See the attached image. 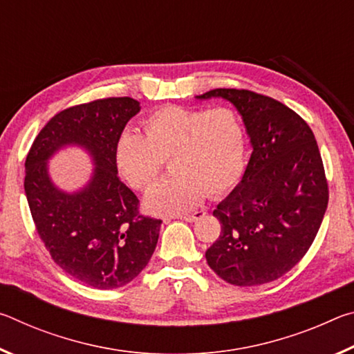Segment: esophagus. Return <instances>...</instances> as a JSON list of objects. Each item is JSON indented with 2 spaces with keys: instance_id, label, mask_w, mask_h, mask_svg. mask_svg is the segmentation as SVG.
I'll return each mask as SVG.
<instances>
[{
  "instance_id": "1",
  "label": "esophagus",
  "mask_w": 354,
  "mask_h": 354,
  "mask_svg": "<svg viewBox=\"0 0 354 354\" xmlns=\"http://www.w3.org/2000/svg\"><path fill=\"white\" fill-rule=\"evenodd\" d=\"M200 215H205L203 214L201 211L200 212H195V214H189V215H179L178 218H181V220H184V221H189V223H192V221H195L196 218L200 217Z\"/></svg>"
}]
</instances>
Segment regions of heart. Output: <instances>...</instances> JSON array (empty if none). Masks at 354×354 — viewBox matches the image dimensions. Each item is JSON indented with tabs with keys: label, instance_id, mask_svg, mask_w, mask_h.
Here are the masks:
<instances>
[{
	"label": "heart",
	"instance_id": "obj_1",
	"mask_svg": "<svg viewBox=\"0 0 354 354\" xmlns=\"http://www.w3.org/2000/svg\"><path fill=\"white\" fill-rule=\"evenodd\" d=\"M143 134L124 129L113 145L117 170L137 190L151 185L171 158V178L154 184L143 198L153 215L195 209L205 194L220 195L239 183L247 160V129L231 107L167 106L143 120Z\"/></svg>",
	"mask_w": 354,
	"mask_h": 354
}]
</instances>
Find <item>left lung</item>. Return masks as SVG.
I'll list each match as a JSON object with an SVG mask.
<instances>
[{"label": "left lung", "mask_w": 354, "mask_h": 354, "mask_svg": "<svg viewBox=\"0 0 354 354\" xmlns=\"http://www.w3.org/2000/svg\"><path fill=\"white\" fill-rule=\"evenodd\" d=\"M195 98L230 101L253 149L241 184L214 209L221 232L206 261L230 284L272 283L306 254L326 212L319 145L308 123L270 97L215 88Z\"/></svg>", "instance_id": "obj_1"}]
</instances>
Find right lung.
I'll list each match as a JSON object with an SVG mask.
<instances>
[{"label": "right lung", "instance_id": "1", "mask_svg": "<svg viewBox=\"0 0 354 354\" xmlns=\"http://www.w3.org/2000/svg\"><path fill=\"white\" fill-rule=\"evenodd\" d=\"M139 112V101L128 97L68 107L45 124L25 162V194L40 239L65 273L95 289L131 283L158 245L162 221L139 215V200L120 181L113 160L118 134ZM73 146L89 154L94 170L68 192L52 181L49 160Z\"/></svg>", "mask_w": 354, "mask_h": 354}]
</instances>
